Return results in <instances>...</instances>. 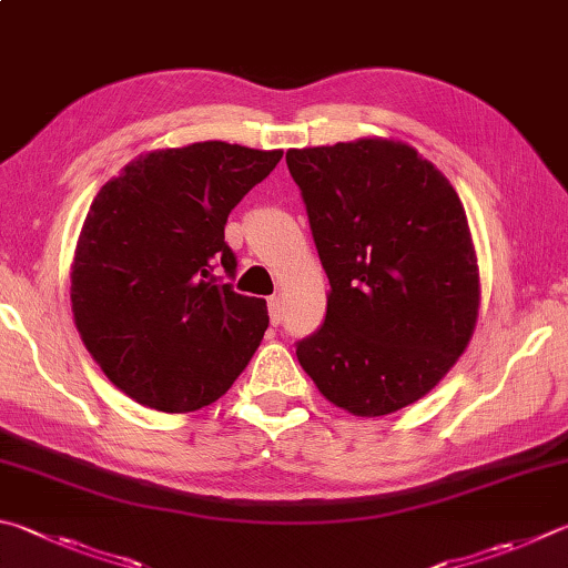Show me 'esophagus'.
Wrapping results in <instances>:
<instances>
[{"label": "esophagus", "mask_w": 568, "mask_h": 568, "mask_svg": "<svg viewBox=\"0 0 568 568\" xmlns=\"http://www.w3.org/2000/svg\"><path fill=\"white\" fill-rule=\"evenodd\" d=\"M267 313H271L273 325L281 323V320H283V301H281V295L267 297Z\"/></svg>", "instance_id": "esophagus-1"}]
</instances>
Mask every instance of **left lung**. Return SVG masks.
Masks as SVG:
<instances>
[{
	"label": "left lung",
	"mask_w": 568,
	"mask_h": 568,
	"mask_svg": "<svg viewBox=\"0 0 568 568\" xmlns=\"http://www.w3.org/2000/svg\"><path fill=\"white\" fill-rule=\"evenodd\" d=\"M285 161L329 281L325 323L297 343V363L349 415L412 405L455 367L479 317L457 191L392 139L291 149Z\"/></svg>",
	"instance_id": "left-lung-1"
}]
</instances>
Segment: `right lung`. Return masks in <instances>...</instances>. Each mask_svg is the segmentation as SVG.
<instances>
[{
	"label": "right lung",
	"instance_id": "add662e5",
	"mask_svg": "<svg viewBox=\"0 0 568 568\" xmlns=\"http://www.w3.org/2000/svg\"><path fill=\"white\" fill-rule=\"evenodd\" d=\"M283 151L201 141L143 153L101 185L71 263V313L104 375L139 405L201 409L231 389L267 329L235 293L225 221Z\"/></svg>",
	"mask_w": 568,
	"mask_h": 568
}]
</instances>
